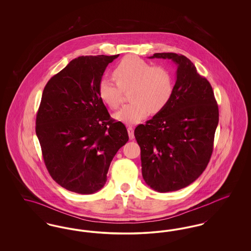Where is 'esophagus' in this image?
Instances as JSON below:
<instances>
[{"label":"esophagus","mask_w":251,"mask_h":251,"mask_svg":"<svg viewBox=\"0 0 251 251\" xmlns=\"http://www.w3.org/2000/svg\"><path fill=\"white\" fill-rule=\"evenodd\" d=\"M127 130H128V133H129V137H130V139H133L134 138V134H133V127L132 126H128V128H127Z\"/></svg>","instance_id":"1"}]
</instances>
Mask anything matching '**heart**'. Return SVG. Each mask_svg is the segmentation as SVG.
I'll return each mask as SVG.
<instances>
[{
    "instance_id": "1",
    "label": "heart",
    "mask_w": 251,
    "mask_h": 251,
    "mask_svg": "<svg viewBox=\"0 0 251 251\" xmlns=\"http://www.w3.org/2000/svg\"><path fill=\"white\" fill-rule=\"evenodd\" d=\"M117 83L102 78L99 84V94L104 103L118 109L123 100V91L130 90L129 104L115 114V119L135 124L150 112L158 113L166 107L174 91V79L167 67L156 65L135 55H127L113 72Z\"/></svg>"
}]
</instances>
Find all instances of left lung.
<instances>
[{
  "mask_svg": "<svg viewBox=\"0 0 251 251\" xmlns=\"http://www.w3.org/2000/svg\"><path fill=\"white\" fill-rule=\"evenodd\" d=\"M150 58L171 59L178 69L166 107L134 130L142 175L155 191H177L198 179L211 159L218 105L212 85L186 56L161 52Z\"/></svg>",
  "mask_w": 251,
  "mask_h": 251,
  "instance_id": "1",
  "label": "left lung"
}]
</instances>
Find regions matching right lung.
Instances as JSON below:
<instances>
[{
  "mask_svg": "<svg viewBox=\"0 0 251 251\" xmlns=\"http://www.w3.org/2000/svg\"><path fill=\"white\" fill-rule=\"evenodd\" d=\"M117 57L75 58L44 87L36 135L50 175L69 191L101 189L114 156L129 140L125 125L111 119L99 94L103 72Z\"/></svg>",
  "mask_w": 251,
  "mask_h": 251,
  "instance_id": "right-lung-1",
  "label": "right lung"
}]
</instances>
